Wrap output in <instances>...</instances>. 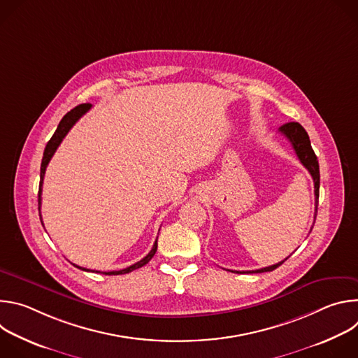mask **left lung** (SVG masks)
Listing matches in <instances>:
<instances>
[{"label":"left lung","instance_id":"1","mask_svg":"<svg viewBox=\"0 0 358 358\" xmlns=\"http://www.w3.org/2000/svg\"><path fill=\"white\" fill-rule=\"evenodd\" d=\"M279 131L292 143L297 159L306 167V170L310 173V176L313 178V182H315V196H316V213H315V220H316V215H317V202H319V188H320V171H319V162H317V157H316L315 151L312 148L309 134H308V131H306L296 122H290V123H286V124L280 126ZM310 232H312V229H310ZM285 261H282V262H279L276 265H272V266L257 269V271H246V272H238L236 271V273H264V272H272L276 268H279ZM231 272H234V271H231Z\"/></svg>","mask_w":358,"mask_h":358}]
</instances>
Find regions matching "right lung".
Segmentation results:
<instances>
[{
	"mask_svg": "<svg viewBox=\"0 0 358 358\" xmlns=\"http://www.w3.org/2000/svg\"><path fill=\"white\" fill-rule=\"evenodd\" d=\"M90 108H92L90 103H83V105L76 106V108L72 109L71 112H68V113L62 117V120L59 122L58 129L55 130L54 136L50 137V140L48 141V144H46V147H45L42 163H41V181H39V192H38V210H39L41 222H42V217H41V192H42V182H43L45 170H46V167H48L50 159H52V156L55 155L57 148L59 147V144L62 143V140L65 138V136L68 134V131L73 127V124H75ZM42 225H43V222H42ZM156 250H157V241L155 242V245H152V249L148 252L147 257H144L141 261L136 262L134 265H131V266H129V268H126V269H122V271H112V272H103V273H105V275H124V273H129V272H131V271H136V269L144 266L145 264H148V262L151 261V258L155 257ZM75 266H76V265H75ZM76 268H79V269H82V271H86V272H92L90 269H86V268H80V266H76ZM93 272H94V271H93ZM96 272H97V273H101V272H99V271H96Z\"/></svg>",
	"mask_w": 358,
	"mask_h": 358,
	"instance_id": "1",
	"label": "right lung"
}]
</instances>
